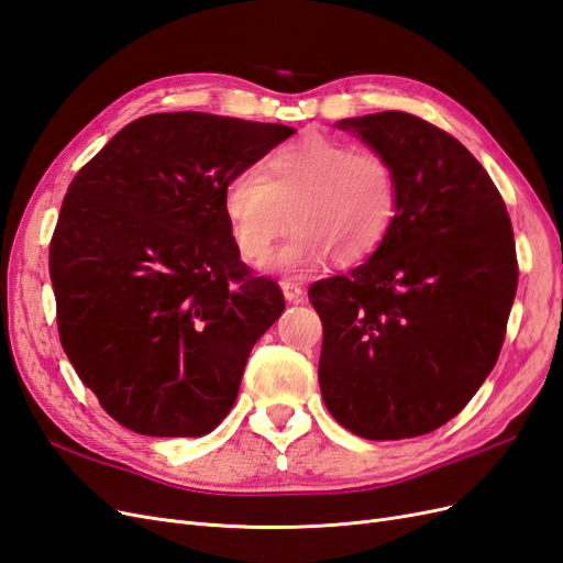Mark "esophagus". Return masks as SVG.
<instances>
[{
	"label": "esophagus",
	"instance_id": "34e87169",
	"mask_svg": "<svg viewBox=\"0 0 563 563\" xmlns=\"http://www.w3.org/2000/svg\"><path fill=\"white\" fill-rule=\"evenodd\" d=\"M282 291H284V298H286L288 302H300L302 296H305L302 286L296 284V282H291V279H284V282H282Z\"/></svg>",
	"mask_w": 563,
	"mask_h": 563
}]
</instances>
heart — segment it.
Here are the masks:
<instances>
[{"instance_id":"b5f03b06","label":"heart","mask_w":563,"mask_h":563,"mask_svg":"<svg viewBox=\"0 0 563 563\" xmlns=\"http://www.w3.org/2000/svg\"><path fill=\"white\" fill-rule=\"evenodd\" d=\"M397 176L371 150L308 133L272 150L263 174L236 172L220 192L232 242L246 261L261 263L291 220V236L269 255L267 269L308 277L333 255L360 263L380 246L397 216Z\"/></svg>"}]
</instances>
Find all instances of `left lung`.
Masks as SVG:
<instances>
[{
	"mask_svg": "<svg viewBox=\"0 0 563 563\" xmlns=\"http://www.w3.org/2000/svg\"><path fill=\"white\" fill-rule=\"evenodd\" d=\"M335 126L391 164L399 201L364 265L310 286L321 397L356 437L428 434L498 362L519 279L512 223L484 166L424 119L389 110Z\"/></svg>",
	"mask_w": 563,
	"mask_h": 563,
	"instance_id": "8db88e82",
	"label": "left lung"
}]
</instances>
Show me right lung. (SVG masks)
I'll return each instance as SVG.
<instances>
[{"label":"right lung","instance_id":"obj_1","mask_svg":"<svg viewBox=\"0 0 563 563\" xmlns=\"http://www.w3.org/2000/svg\"><path fill=\"white\" fill-rule=\"evenodd\" d=\"M296 129L162 112L119 131L67 187L48 269L60 343L124 428L203 437L284 312L240 261L220 192Z\"/></svg>","mask_w":563,"mask_h":563}]
</instances>
